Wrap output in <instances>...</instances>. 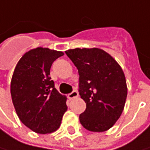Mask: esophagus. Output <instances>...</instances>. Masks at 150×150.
I'll return each instance as SVG.
<instances>
[{"label": "esophagus", "instance_id": "obj_1", "mask_svg": "<svg viewBox=\"0 0 150 150\" xmlns=\"http://www.w3.org/2000/svg\"><path fill=\"white\" fill-rule=\"evenodd\" d=\"M78 96V92H77L76 90H73L72 93H70L67 95V97H68V98H69V99H72V98H77Z\"/></svg>", "mask_w": 150, "mask_h": 150}]
</instances>
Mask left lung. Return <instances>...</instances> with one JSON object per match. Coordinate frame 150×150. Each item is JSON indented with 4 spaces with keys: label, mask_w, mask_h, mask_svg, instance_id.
<instances>
[{
    "label": "left lung",
    "mask_w": 150,
    "mask_h": 150,
    "mask_svg": "<svg viewBox=\"0 0 150 150\" xmlns=\"http://www.w3.org/2000/svg\"><path fill=\"white\" fill-rule=\"evenodd\" d=\"M65 52L78 68V92L86 103L80 123L92 132L109 129L123 112L128 93L121 67L99 48H75Z\"/></svg>",
    "instance_id": "left-lung-1"
}]
</instances>
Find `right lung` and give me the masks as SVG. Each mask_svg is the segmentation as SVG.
<instances>
[{"label":"right lung","instance_id":"obj_1","mask_svg":"<svg viewBox=\"0 0 150 150\" xmlns=\"http://www.w3.org/2000/svg\"><path fill=\"white\" fill-rule=\"evenodd\" d=\"M62 52L38 47L22 56L15 68L11 94L21 123L41 134L52 133L60 127L67 109L66 96L55 88L50 69Z\"/></svg>","mask_w":150,"mask_h":150}]
</instances>
